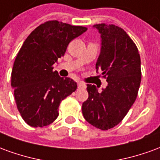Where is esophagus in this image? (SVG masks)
<instances>
[{
  "label": "esophagus",
  "mask_w": 160,
  "mask_h": 160,
  "mask_svg": "<svg viewBox=\"0 0 160 160\" xmlns=\"http://www.w3.org/2000/svg\"><path fill=\"white\" fill-rule=\"evenodd\" d=\"M77 86H78L79 89H86L87 88V85L85 83H82V82H78Z\"/></svg>",
  "instance_id": "34e87169"
}]
</instances>
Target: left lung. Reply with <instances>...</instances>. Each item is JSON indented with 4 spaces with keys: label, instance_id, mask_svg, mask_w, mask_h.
I'll list each match as a JSON object with an SVG mask.
<instances>
[{
    "label": "left lung",
    "instance_id": "obj_1",
    "mask_svg": "<svg viewBox=\"0 0 160 160\" xmlns=\"http://www.w3.org/2000/svg\"><path fill=\"white\" fill-rule=\"evenodd\" d=\"M93 28L101 38L97 71L106 77L107 87L87 84L88 98L82 104L84 118L92 126L107 130L117 126L127 115L137 97L141 80V57L126 32L114 25L98 24Z\"/></svg>",
    "mask_w": 160,
    "mask_h": 160
}]
</instances>
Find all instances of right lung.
<instances>
[{"label":"right lung","instance_id":"1","mask_svg":"<svg viewBox=\"0 0 160 160\" xmlns=\"http://www.w3.org/2000/svg\"><path fill=\"white\" fill-rule=\"evenodd\" d=\"M87 28L57 20L40 25L27 37L12 67L11 86L21 117L32 127H44L56 120L61 102L76 90L70 78L53 71L71 41Z\"/></svg>","mask_w":160,"mask_h":160}]
</instances>
